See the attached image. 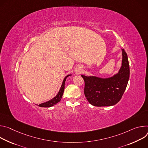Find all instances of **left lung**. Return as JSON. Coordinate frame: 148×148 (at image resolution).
<instances>
[{
  "instance_id": "1",
  "label": "left lung",
  "mask_w": 148,
  "mask_h": 148,
  "mask_svg": "<svg viewBox=\"0 0 148 148\" xmlns=\"http://www.w3.org/2000/svg\"><path fill=\"white\" fill-rule=\"evenodd\" d=\"M122 65L116 74L109 77L82 75L85 80L84 93L88 101L95 106H109L116 104L125 91L129 78L127 55L122 49Z\"/></svg>"
}]
</instances>
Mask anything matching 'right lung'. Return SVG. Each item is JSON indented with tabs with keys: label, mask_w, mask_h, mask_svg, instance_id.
<instances>
[{
	"label": "right lung",
	"mask_w": 148,
	"mask_h": 148,
	"mask_svg": "<svg viewBox=\"0 0 148 148\" xmlns=\"http://www.w3.org/2000/svg\"><path fill=\"white\" fill-rule=\"evenodd\" d=\"M71 75H72L70 74V75H68L65 76V77L64 78V79L62 82V84L61 85L60 90H59V92L58 93V94L56 95V96L55 97L52 98V99L49 100V101L45 102L44 103H42L39 105V106L43 107V108H49V107H51V106H53L56 105L58 102H59L61 100V98H62V97L63 96V92H64V89L65 81H66V79L68 76H71Z\"/></svg>",
	"instance_id": "right-lung-1"
}]
</instances>
